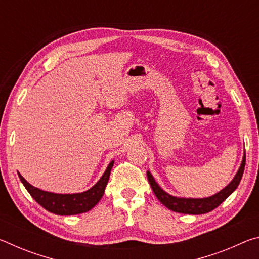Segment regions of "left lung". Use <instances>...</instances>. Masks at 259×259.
Segmentation results:
<instances>
[{"instance_id":"1","label":"left lung","mask_w":259,"mask_h":259,"mask_svg":"<svg viewBox=\"0 0 259 259\" xmlns=\"http://www.w3.org/2000/svg\"><path fill=\"white\" fill-rule=\"evenodd\" d=\"M244 165H245V154H243L242 162H241V165L236 172L235 177L233 178L229 185L225 188H223L221 192L216 193V194L212 196H209V198L204 199H186V198H177V196H172L168 194V193L164 192L162 188L157 185L155 179L153 178L152 174L147 171V179L150 182V185L152 187L153 192L156 195V198L159 199L160 202L165 205L166 208L172 210L175 212L179 213H188V214H202L211 211L214 208H217L219 204L229 198V196L233 193L236 187L239 186L241 178H242V175L244 171Z\"/></svg>"}]
</instances>
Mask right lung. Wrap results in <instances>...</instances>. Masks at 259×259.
<instances>
[{
    "instance_id": "obj_1",
    "label": "right lung",
    "mask_w": 259,
    "mask_h": 259,
    "mask_svg": "<svg viewBox=\"0 0 259 259\" xmlns=\"http://www.w3.org/2000/svg\"><path fill=\"white\" fill-rule=\"evenodd\" d=\"M114 161L108 164L106 171L95 185L85 192L75 193V194H57V193L46 192L40 188L30 185L26 179L18 172L21 183L26 190L32 195V198L43 208L52 213L60 216H71L89 211L103 198L105 187H106Z\"/></svg>"
}]
</instances>
